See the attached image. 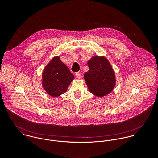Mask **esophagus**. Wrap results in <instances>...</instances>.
<instances>
[{
	"mask_svg": "<svg viewBox=\"0 0 158 158\" xmlns=\"http://www.w3.org/2000/svg\"><path fill=\"white\" fill-rule=\"evenodd\" d=\"M75 77H76L77 78L80 79V78H81V74L80 73H78V72H77L75 73Z\"/></svg>",
	"mask_w": 158,
	"mask_h": 158,
	"instance_id": "1",
	"label": "esophagus"
}]
</instances>
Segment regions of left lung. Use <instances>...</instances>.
<instances>
[{"instance_id":"8db88e82","label":"left lung","mask_w":158,"mask_h":158,"mask_svg":"<svg viewBox=\"0 0 158 158\" xmlns=\"http://www.w3.org/2000/svg\"><path fill=\"white\" fill-rule=\"evenodd\" d=\"M89 70L84 78L92 94L103 97L113 91L116 83L115 75L111 64L105 56H94L88 61Z\"/></svg>"}]
</instances>
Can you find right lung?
<instances>
[{
	"mask_svg": "<svg viewBox=\"0 0 158 158\" xmlns=\"http://www.w3.org/2000/svg\"><path fill=\"white\" fill-rule=\"evenodd\" d=\"M74 79L73 75L60 58L53 57L46 65L42 74V85L51 97L60 96L68 90V86Z\"/></svg>",
	"mask_w": 158,
	"mask_h": 158,
	"instance_id": "1",
	"label": "right lung"
}]
</instances>
